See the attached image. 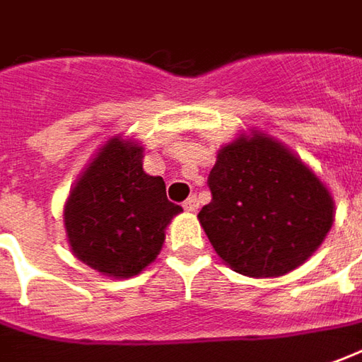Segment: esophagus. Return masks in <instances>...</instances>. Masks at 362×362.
Wrapping results in <instances>:
<instances>
[{
    "mask_svg": "<svg viewBox=\"0 0 362 362\" xmlns=\"http://www.w3.org/2000/svg\"><path fill=\"white\" fill-rule=\"evenodd\" d=\"M183 209H185L187 213H195L197 209H199V201H197V197H189L185 203H183Z\"/></svg>",
    "mask_w": 362,
    "mask_h": 362,
    "instance_id": "obj_1",
    "label": "esophagus"
}]
</instances>
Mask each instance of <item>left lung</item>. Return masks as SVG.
Returning a JSON list of instances; mask_svg holds the SVG:
<instances>
[{"label":"left lung","instance_id":"1","mask_svg":"<svg viewBox=\"0 0 362 362\" xmlns=\"http://www.w3.org/2000/svg\"><path fill=\"white\" fill-rule=\"evenodd\" d=\"M213 201L199 223L214 252L248 278H278L300 268L335 221L327 185L270 134H238L216 153Z\"/></svg>","mask_w":362,"mask_h":362}]
</instances>
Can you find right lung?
I'll use <instances>...</instances> for the list:
<instances>
[{"mask_svg":"<svg viewBox=\"0 0 362 362\" xmlns=\"http://www.w3.org/2000/svg\"><path fill=\"white\" fill-rule=\"evenodd\" d=\"M183 213L167 201L165 181L144 171V146L116 134L74 181L62 221L71 252L102 276L124 280L146 270Z\"/></svg>","mask_w":362,"mask_h":362,"instance_id":"add662e5","label":"right lung"}]
</instances>
